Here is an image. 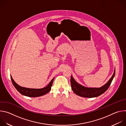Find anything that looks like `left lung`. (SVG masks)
Returning a JSON list of instances; mask_svg holds the SVG:
<instances>
[{
	"label": "left lung",
	"instance_id": "8db88e82",
	"mask_svg": "<svg viewBox=\"0 0 126 126\" xmlns=\"http://www.w3.org/2000/svg\"><path fill=\"white\" fill-rule=\"evenodd\" d=\"M115 69L114 74L110 80L104 85L100 88H88L81 85L77 83L73 78L72 76H71V86L73 91L77 95L85 98H94L99 96L105 92L110 86L112 81L115 77Z\"/></svg>",
	"mask_w": 126,
	"mask_h": 126
}]
</instances>
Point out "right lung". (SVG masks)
<instances>
[{
	"mask_svg": "<svg viewBox=\"0 0 126 126\" xmlns=\"http://www.w3.org/2000/svg\"><path fill=\"white\" fill-rule=\"evenodd\" d=\"M10 77L12 84L17 90L21 94L29 97H40L48 93L51 90L53 82L54 79V78H53L52 80L50 81V82L49 83V84L44 88L41 89H32L25 88L19 86L14 81L11 76H10Z\"/></svg>",
	"mask_w": 126,
	"mask_h": 126,
	"instance_id": "1",
	"label": "right lung"
}]
</instances>
